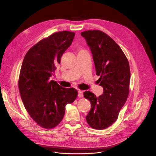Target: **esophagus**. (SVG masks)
Wrapping results in <instances>:
<instances>
[{"instance_id":"34e87169","label":"esophagus","mask_w":156,"mask_h":156,"mask_svg":"<svg viewBox=\"0 0 156 156\" xmlns=\"http://www.w3.org/2000/svg\"><path fill=\"white\" fill-rule=\"evenodd\" d=\"M78 97L80 98L83 97V94L82 90H78Z\"/></svg>"}]
</instances>
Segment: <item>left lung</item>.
<instances>
[{"instance_id":"1","label":"left lung","mask_w":156,"mask_h":156,"mask_svg":"<svg viewBox=\"0 0 156 156\" xmlns=\"http://www.w3.org/2000/svg\"><path fill=\"white\" fill-rule=\"evenodd\" d=\"M90 48L99 85L104 93L96 97L85 91L83 95L91 103L86 116L89 126L104 129L115 122L129 94L130 69L128 61L120 47L112 38L100 30L81 33Z\"/></svg>"}]
</instances>
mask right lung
<instances>
[{
	"mask_svg": "<svg viewBox=\"0 0 156 156\" xmlns=\"http://www.w3.org/2000/svg\"><path fill=\"white\" fill-rule=\"evenodd\" d=\"M75 35L74 32L62 31L41 40L30 48L22 63L18 81L22 101L30 117L45 129L60 123L66 105L78 95L75 88H64L50 80Z\"/></svg>",
	"mask_w": 156,
	"mask_h": 156,
	"instance_id": "right-lung-1",
	"label": "right lung"
}]
</instances>
